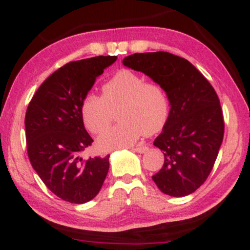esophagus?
I'll use <instances>...</instances> for the list:
<instances>
[{"label": "esophagus", "instance_id": "obj_1", "mask_svg": "<svg viewBox=\"0 0 250 250\" xmlns=\"http://www.w3.org/2000/svg\"><path fill=\"white\" fill-rule=\"evenodd\" d=\"M133 151L139 152V153H145L146 151H148V146H135V148H131Z\"/></svg>", "mask_w": 250, "mask_h": 250}]
</instances>
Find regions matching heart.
Masks as SVG:
<instances>
[{
  "label": "heart",
  "instance_id": "obj_1",
  "mask_svg": "<svg viewBox=\"0 0 250 250\" xmlns=\"http://www.w3.org/2000/svg\"><path fill=\"white\" fill-rule=\"evenodd\" d=\"M102 97L87 94L82 102L84 125L93 134L106 129L120 110V123L102 133L98 145L104 150L134 145L143 135L162 131L169 116V98L162 85L146 82L132 70H119L101 87Z\"/></svg>",
  "mask_w": 250,
  "mask_h": 250
}]
</instances>
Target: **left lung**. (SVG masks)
<instances>
[{"label": "left lung", "instance_id": "left-lung-1", "mask_svg": "<svg viewBox=\"0 0 250 250\" xmlns=\"http://www.w3.org/2000/svg\"><path fill=\"white\" fill-rule=\"evenodd\" d=\"M123 63L162 85L169 98L168 119L153 142L165 162L153 182L172 197L194 192L213 169L224 136L214 87L187 59L164 51L131 54Z\"/></svg>", "mask_w": 250, "mask_h": 250}]
</instances>
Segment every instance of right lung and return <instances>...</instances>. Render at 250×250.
Returning <instances> with one entry per match:
<instances>
[{
	"mask_svg": "<svg viewBox=\"0 0 250 250\" xmlns=\"http://www.w3.org/2000/svg\"><path fill=\"white\" fill-rule=\"evenodd\" d=\"M117 57L71 61L50 75L26 111L27 153L47 189L71 204H84L100 191L109 155L83 158L93 140L84 127L82 102L104 69Z\"/></svg>",
	"mask_w": 250,
	"mask_h": 250,
	"instance_id": "add662e5",
	"label": "right lung"
}]
</instances>
